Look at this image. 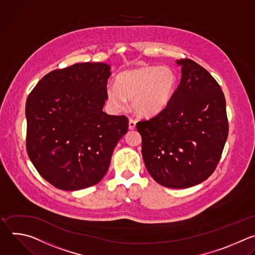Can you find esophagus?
<instances>
[{"label": "esophagus", "instance_id": "1", "mask_svg": "<svg viewBox=\"0 0 255 255\" xmlns=\"http://www.w3.org/2000/svg\"><path fill=\"white\" fill-rule=\"evenodd\" d=\"M135 128V121L132 119H129L128 121V128L129 129H133Z\"/></svg>", "mask_w": 255, "mask_h": 255}]
</instances>
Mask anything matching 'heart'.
<instances>
[{
	"mask_svg": "<svg viewBox=\"0 0 255 255\" xmlns=\"http://www.w3.org/2000/svg\"><path fill=\"white\" fill-rule=\"evenodd\" d=\"M177 87V75L161 66H142L122 73L117 85L108 86L107 93L110 104L115 109H123L127 99L136 114L151 117L163 112L171 103Z\"/></svg>",
	"mask_w": 255,
	"mask_h": 255,
	"instance_id": "1",
	"label": "heart"
}]
</instances>
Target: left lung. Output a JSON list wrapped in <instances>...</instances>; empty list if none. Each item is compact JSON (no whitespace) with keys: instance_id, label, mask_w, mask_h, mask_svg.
<instances>
[{"instance_id":"obj_1","label":"left lung","mask_w":255,"mask_h":255,"mask_svg":"<svg viewBox=\"0 0 255 255\" xmlns=\"http://www.w3.org/2000/svg\"><path fill=\"white\" fill-rule=\"evenodd\" d=\"M177 63L182 77L169 106L136 124L149 175L162 186L189 188L215 171L228 136L226 101L215 78L195 61Z\"/></svg>"}]
</instances>
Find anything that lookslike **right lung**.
<instances>
[{"mask_svg": "<svg viewBox=\"0 0 255 255\" xmlns=\"http://www.w3.org/2000/svg\"><path fill=\"white\" fill-rule=\"evenodd\" d=\"M111 67L76 63L46 74L26 101L28 156L51 185L75 191L107 174L128 119L103 112Z\"/></svg>", "mask_w": 255, "mask_h": 255, "instance_id": "right-lung-1", "label": "right lung"}]
</instances>
